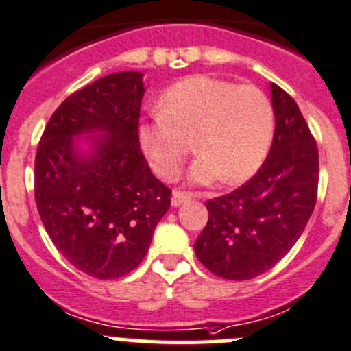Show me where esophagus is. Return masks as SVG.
Wrapping results in <instances>:
<instances>
[{
  "label": "esophagus",
  "instance_id": "esophagus-1",
  "mask_svg": "<svg viewBox=\"0 0 351 351\" xmlns=\"http://www.w3.org/2000/svg\"><path fill=\"white\" fill-rule=\"evenodd\" d=\"M190 197H192L190 193L175 190V192H173V197H171V205H173V207H180V205H183L185 202H189Z\"/></svg>",
  "mask_w": 351,
  "mask_h": 351
}]
</instances>
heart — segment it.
I'll list each match as a JSON object with an SVG mask.
<instances>
[{"instance_id":"obj_1","label":"heart","mask_w":351,"mask_h":351,"mask_svg":"<svg viewBox=\"0 0 351 351\" xmlns=\"http://www.w3.org/2000/svg\"><path fill=\"white\" fill-rule=\"evenodd\" d=\"M275 132L271 101L253 84L195 74L171 84L159 110L139 123V143L161 178L180 173L193 136L198 151L189 180L207 185L224 176L238 183L250 178L270 151Z\"/></svg>"}]
</instances>
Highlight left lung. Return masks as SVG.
<instances>
[{
	"label": "left lung",
	"mask_w": 351,
	"mask_h": 351,
	"mask_svg": "<svg viewBox=\"0 0 351 351\" xmlns=\"http://www.w3.org/2000/svg\"><path fill=\"white\" fill-rule=\"evenodd\" d=\"M270 90V153L253 178L205 204L208 221L193 246L200 263L228 280H250L275 267L300 238L316 205V141L293 98L275 83Z\"/></svg>",
	"instance_id": "obj_1"
}]
</instances>
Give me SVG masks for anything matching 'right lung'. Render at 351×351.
<instances>
[{"label": "right lung", "instance_id": "1", "mask_svg": "<svg viewBox=\"0 0 351 351\" xmlns=\"http://www.w3.org/2000/svg\"><path fill=\"white\" fill-rule=\"evenodd\" d=\"M143 73L100 77L52 113L35 154V204L59 253L100 280L139 267L171 190L139 146ZM81 135L88 152L79 147Z\"/></svg>", "mask_w": 351, "mask_h": 351}]
</instances>
